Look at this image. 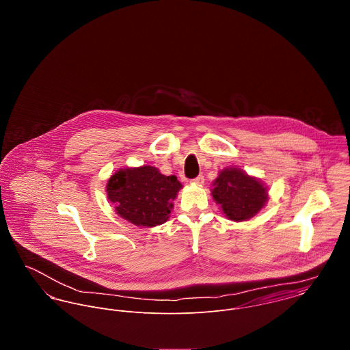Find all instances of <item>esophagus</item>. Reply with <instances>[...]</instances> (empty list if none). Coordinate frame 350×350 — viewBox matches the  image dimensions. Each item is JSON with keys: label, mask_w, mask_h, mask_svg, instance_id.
<instances>
[{"label": "esophagus", "mask_w": 350, "mask_h": 350, "mask_svg": "<svg viewBox=\"0 0 350 350\" xmlns=\"http://www.w3.org/2000/svg\"><path fill=\"white\" fill-rule=\"evenodd\" d=\"M191 182H193V183H196V185H203V182H204V178H203V175H198L197 178L191 179Z\"/></svg>", "instance_id": "34e87169"}]
</instances>
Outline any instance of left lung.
<instances>
[{
    "label": "left lung",
    "mask_w": 350,
    "mask_h": 350,
    "mask_svg": "<svg viewBox=\"0 0 350 350\" xmlns=\"http://www.w3.org/2000/svg\"><path fill=\"white\" fill-rule=\"evenodd\" d=\"M213 185V198L221 204L222 211L232 221L240 222L252 218L268 200L267 189L261 182L239 168L221 171Z\"/></svg>",
    "instance_id": "1"
}]
</instances>
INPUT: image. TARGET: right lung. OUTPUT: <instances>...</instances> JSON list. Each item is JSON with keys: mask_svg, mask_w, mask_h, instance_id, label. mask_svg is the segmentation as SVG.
Wrapping results in <instances>:
<instances>
[{"mask_svg": "<svg viewBox=\"0 0 350 350\" xmlns=\"http://www.w3.org/2000/svg\"><path fill=\"white\" fill-rule=\"evenodd\" d=\"M180 187L176 176H165L154 167L143 165L117 171L110 176L106 191L120 217L137 226L152 228L168 219Z\"/></svg>", "mask_w": 350, "mask_h": 350, "instance_id": "1", "label": "right lung"}]
</instances>
